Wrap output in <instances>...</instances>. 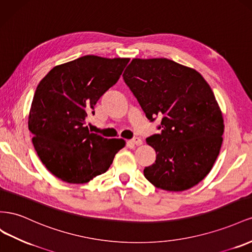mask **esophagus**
<instances>
[{"label":"esophagus","instance_id":"obj_1","mask_svg":"<svg viewBox=\"0 0 252 252\" xmlns=\"http://www.w3.org/2000/svg\"><path fill=\"white\" fill-rule=\"evenodd\" d=\"M130 142H131V143H133V145H136V146H140V145H142V140H141L140 138H138V137H134L133 139H131V140H130Z\"/></svg>","mask_w":252,"mask_h":252}]
</instances>
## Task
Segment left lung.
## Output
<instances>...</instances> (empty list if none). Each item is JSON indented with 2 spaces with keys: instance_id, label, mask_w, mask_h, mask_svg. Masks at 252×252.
<instances>
[{
  "instance_id": "1",
  "label": "left lung",
  "mask_w": 252,
  "mask_h": 252,
  "mask_svg": "<svg viewBox=\"0 0 252 252\" xmlns=\"http://www.w3.org/2000/svg\"><path fill=\"white\" fill-rule=\"evenodd\" d=\"M126 84L159 134L146 140L156 160L143 174L156 188L185 191L211 171L220 154L224 119L210 85L195 69L166 58L133 59Z\"/></svg>"
}]
</instances>
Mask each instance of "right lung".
Returning a JSON list of instances; mask_svg holds the SVG:
<instances>
[{
  "mask_svg": "<svg viewBox=\"0 0 252 252\" xmlns=\"http://www.w3.org/2000/svg\"><path fill=\"white\" fill-rule=\"evenodd\" d=\"M128 58L83 56L55 66L34 92L28 128L42 163L61 181L84 184L104 173L126 145L85 126L104 93L118 81Z\"/></svg>",
  "mask_w": 252,
  "mask_h": 252,
  "instance_id": "right-lung-1",
  "label": "right lung"
}]
</instances>
